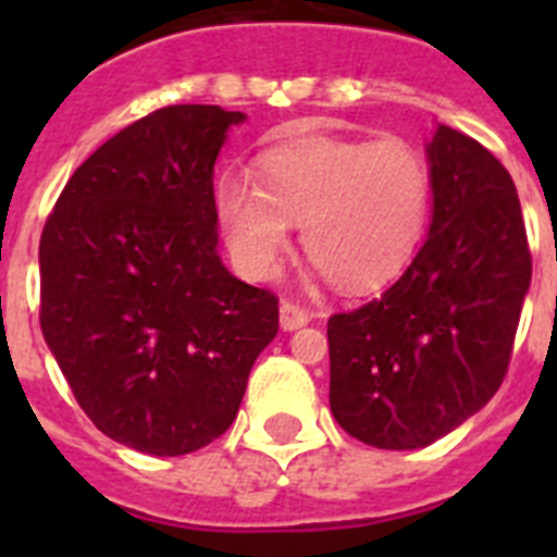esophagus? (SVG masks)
<instances>
[{
    "label": "esophagus",
    "instance_id": "1",
    "mask_svg": "<svg viewBox=\"0 0 557 557\" xmlns=\"http://www.w3.org/2000/svg\"><path fill=\"white\" fill-rule=\"evenodd\" d=\"M312 321V312L293 301H282V329L284 332H293V329H301Z\"/></svg>",
    "mask_w": 557,
    "mask_h": 557
}]
</instances>
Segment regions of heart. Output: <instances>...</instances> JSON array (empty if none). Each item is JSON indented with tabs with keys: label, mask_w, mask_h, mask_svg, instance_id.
<instances>
[{
	"label": "heart",
	"mask_w": 557,
	"mask_h": 557,
	"mask_svg": "<svg viewBox=\"0 0 557 557\" xmlns=\"http://www.w3.org/2000/svg\"><path fill=\"white\" fill-rule=\"evenodd\" d=\"M432 172L405 139H301L256 161V181L225 175L214 218L234 262L270 278L301 223L304 253L346 293L396 278L424 239Z\"/></svg>",
	"instance_id": "b5f03b06"
}]
</instances>
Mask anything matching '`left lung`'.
Returning a JSON list of instances; mask_svg holds the SVG:
<instances>
[{"mask_svg": "<svg viewBox=\"0 0 557 557\" xmlns=\"http://www.w3.org/2000/svg\"><path fill=\"white\" fill-rule=\"evenodd\" d=\"M432 225L391 289L329 318V405L376 449H421L499 391L533 275L510 172L466 133L426 147Z\"/></svg>", "mask_w": 557, "mask_h": 557, "instance_id": "1", "label": "left lung"}]
</instances>
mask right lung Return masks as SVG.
<instances>
[{
  "mask_svg": "<svg viewBox=\"0 0 557 557\" xmlns=\"http://www.w3.org/2000/svg\"><path fill=\"white\" fill-rule=\"evenodd\" d=\"M245 113L166 106L66 181L38 248L41 332L95 426L189 455L234 424L278 298L218 256L214 161Z\"/></svg>",
  "mask_w": 557,
  "mask_h": 557,
  "instance_id": "1",
  "label": "right lung"
}]
</instances>
